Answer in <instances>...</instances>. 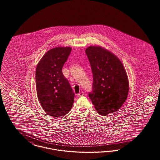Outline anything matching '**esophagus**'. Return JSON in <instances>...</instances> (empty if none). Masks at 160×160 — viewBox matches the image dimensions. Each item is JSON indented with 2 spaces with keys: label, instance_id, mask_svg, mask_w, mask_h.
<instances>
[{
  "label": "esophagus",
  "instance_id": "esophagus-1",
  "mask_svg": "<svg viewBox=\"0 0 160 160\" xmlns=\"http://www.w3.org/2000/svg\"><path fill=\"white\" fill-rule=\"evenodd\" d=\"M78 97H82V96H84V92H83V91H81V92L78 94Z\"/></svg>",
  "mask_w": 160,
  "mask_h": 160
}]
</instances>
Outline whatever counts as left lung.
Instances as JSON below:
<instances>
[{
  "label": "left lung",
  "mask_w": 160,
  "mask_h": 160,
  "mask_svg": "<svg viewBox=\"0 0 160 160\" xmlns=\"http://www.w3.org/2000/svg\"><path fill=\"white\" fill-rule=\"evenodd\" d=\"M93 76L88 96L98 113L106 116L118 111L127 98L129 85L127 73L119 59L101 47L85 50Z\"/></svg>",
  "instance_id": "obj_1"
}]
</instances>
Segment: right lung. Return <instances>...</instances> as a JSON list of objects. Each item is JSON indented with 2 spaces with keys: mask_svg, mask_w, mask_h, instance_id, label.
Segmentation results:
<instances>
[{
  "mask_svg": "<svg viewBox=\"0 0 160 160\" xmlns=\"http://www.w3.org/2000/svg\"><path fill=\"white\" fill-rule=\"evenodd\" d=\"M70 47H56L47 51L36 70V92L42 108L49 116L58 118L71 109L75 93L62 68L71 52Z\"/></svg>",
  "mask_w": 160,
  "mask_h": 160,
  "instance_id": "1",
  "label": "right lung"
}]
</instances>
